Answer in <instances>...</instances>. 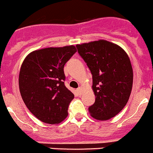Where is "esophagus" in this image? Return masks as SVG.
Returning a JSON list of instances; mask_svg holds the SVG:
<instances>
[{"label":"esophagus","instance_id":"esophagus-1","mask_svg":"<svg viewBox=\"0 0 153 153\" xmlns=\"http://www.w3.org/2000/svg\"><path fill=\"white\" fill-rule=\"evenodd\" d=\"M77 92L79 94H83V87H79L77 89Z\"/></svg>","mask_w":153,"mask_h":153}]
</instances>
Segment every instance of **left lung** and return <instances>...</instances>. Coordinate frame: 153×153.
<instances>
[{
    "instance_id": "obj_1",
    "label": "left lung",
    "mask_w": 153,
    "mask_h": 153,
    "mask_svg": "<svg viewBox=\"0 0 153 153\" xmlns=\"http://www.w3.org/2000/svg\"><path fill=\"white\" fill-rule=\"evenodd\" d=\"M78 53L92 74L95 102L89 107L95 119L114 117L126 105L131 94L133 71L127 53L105 40L76 45Z\"/></svg>"
}]
</instances>
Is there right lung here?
<instances>
[{"instance_id": "1", "label": "right lung", "mask_w": 153, "mask_h": 153, "mask_svg": "<svg viewBox=\"0 0 153 153\" xmlns=\"http://www.w3.org/2000/svg\"><path fill=\"white\" fill-rule=\"evenodd\" d=\"M76 52L74 45L39 49L28 54L21 66L18 83L22 99L44 123H59L67 116L74 95L65 86L63 68Z\"/></svg>"}]
</instances>
